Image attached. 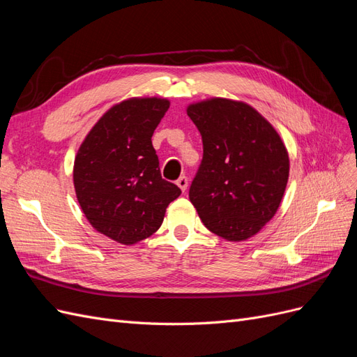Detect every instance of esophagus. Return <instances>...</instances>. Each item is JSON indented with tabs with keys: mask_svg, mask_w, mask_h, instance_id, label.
<instances>
[{
	"mask_svg": "<svg viewBox=\"0 0 357 357\" xmlns=\"http://www.w3.org/2000/svg\"><path fill=\"white\" fill-rule=\"evenodd\" d=\"M188 185H189L188 177H186V176H180L178 180H177V186H178L183 192H185V190L188 189Z\"/></svg>",
	"mask_w": 357,
	"mask_h": 357,
	"instance_id": "34e87169",
	"label": "esophagus"
}]
</instances>
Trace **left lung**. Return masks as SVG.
I'll use <instances>...</instances> for the list:
<instances>
[{
	"instance_id": "8db88e82",
	"label": "left lung",
	"mask_w": 357,
	"mask_h": 357,
	"mask_svg": "<svg viewBox=\"0 0 357 357\" xmlns=\"http://www.w3.org/2000/svg\"><path fill=\"white\" fill-rule=\"evenodd\" d=\"M188 116L202 137V160L189 198L202 223L243 241L273 219L289 178L282 138L250 105L214 98L192 104Z\"/></svg>"
}]
</instances>
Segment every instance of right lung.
I'll return each mask as SVG.
<instances>
[{"instance_id":"1","label":"right lung","mask_w":357,"mask_h":357,"mask_svg":"<svg viewBox=\"0 0 357 357\" xmlns=\"http://www.w3.org/2000/svg\"><path fill=\"white\" fill-rule=\"evenodd\" d=\"M169 102L132 98L107 112L74 160V188L93 228L122 244L159 229L180 188L160 176L152 135Z\"/></svg>"}]
</instances>
